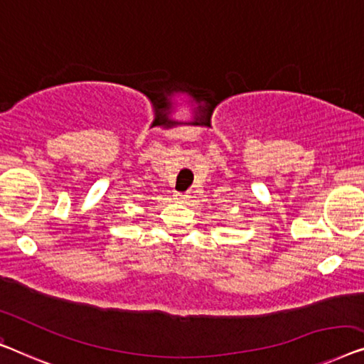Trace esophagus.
Listing matches in <instances>:
<instances>
[{"instance_id":"1","label":"esophagus","mask_w":364,"mask_h":364,"mask_svg":"<svg viewBox=\"0 0 364 364\" xmlns=\"http://www.w3.org/2000/svg\"><path fill=\"white\" fill-rule=\"evenodd\" d=\"M173 198H176V202L183 203V202H187L188 198H191V195H188V193H182V192H176V193H173Z\"/></svg>"}]
</instances>
